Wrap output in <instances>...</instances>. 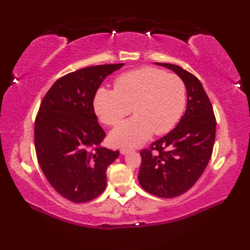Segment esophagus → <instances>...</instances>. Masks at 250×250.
<instances>
[{"mask_svg": "<svg viewBox=\"0 0 250 250\" xmlns=\"http://www.w3.org/2000/svg\"><path fill=\"white\" fill-rule=\"evenodd\" d=\"M131 149H128V148H120V153L121 155H126V153L130 152Z\"/></svg>", "mask_w": 250, "mask_h": 250, "instance_id": "obj_1", "label": "esophagus"}]
</instances>
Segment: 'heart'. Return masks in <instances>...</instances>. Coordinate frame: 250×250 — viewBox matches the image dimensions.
<instances>
[{
	"label": "heart",
	"instance_id": "1",
	"mask_svg": "<svg viewBox=\"0 0 250 250\" xmlns=\"http://www.w3.org/2000/svg\"><path fill=\"white\" fill-rule=\"evenodd\" d=\"M186 104V87L175 74L142 67L122 74L115 89L101 87L93 100L94 110L107 125H117L133 109L134 117L111 131L110 142L119 147H135L176 125Z\"/></svg>",
	"mask_w": 250,
	"mask_h": 250
}]
</instances>
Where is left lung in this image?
<instances>
[{
    "label": "left lung",
    "instance_id": "obj_1",
    "mask_svg": "<svg viewBox=\"0 0 250 250\" xmlns=\"http://www.w3.org/2000/svg\"><path fill=\"white\" fill-rule=\"evenodd\" d=\"M156 64L182 78L187 89V108L169 133L141 151L139 182L147 192L171 199L188 191L203 174L213 153L216 118L198 78L178 65Z\"/></svg>",
    "mask_w": 250,
    "mask_h": 250
}]
</instances>
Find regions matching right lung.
<instances>
[{"label": "right lung", "instance_id": "1", "mask_svg": "<svg viewBox=\"0 0 250 250\" xmlns=\"http://www.w3.org/2000/svg\"><path fill=\"white\" fill-rule=\"evenodd\" d=\"M124 65H95L67 74L41 103L34 125L37 161L52 188L74 203L103 192L106 168L119 156L118 150L101 146L105 132L93 100L104 79Z\"/></svg>", "mask_w": 250, "mask_h": 250}]
</instances>
